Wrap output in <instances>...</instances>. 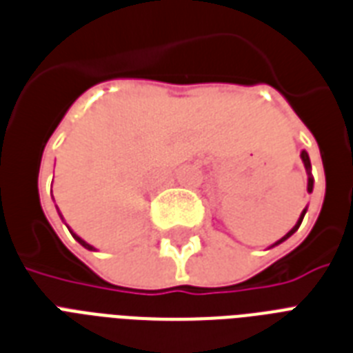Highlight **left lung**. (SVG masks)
<instances>
[{
	"instance_id": "left-lung-1",
	"label": "left lung",
	"mask_w": 353,
	"mask_h": 353,
	"mask_svg": "<svg viewBox=\"0 0 353 353\" xmlns=\"http://www.w3.org/2000/svg\"><path fill=\"white\" fill-rule=\"evenodd\" d=\"M301 159H302V163H304V168H306V172H307V192H312V190H313L312 163H310V155H307V152H306V150H302V152H301ZM306 210H307V207H306V209H304V210H302L301 218H299V221H296V223H295V227H293V229H291V231L288 232V234H285V236H282V238H280L279 241H274V243H273V245H271V247L279 245V243H282V241H285V240H288V238H290V236L293 234V232H296V229H299V227H301L302 220H304V214H306Z\"/></svg>"
}]
</instances>
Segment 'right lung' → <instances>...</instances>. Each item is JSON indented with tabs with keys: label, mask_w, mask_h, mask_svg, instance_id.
<instances>
[{
	"label": "right lung",
	"mask_w": 353,
	"mask_h": 353,
	"mask_svg": "<svg viewBox=\"0 0 353 353\" xmlns=\"http://www.w3.org/2000/svg\"><path fill=\"white\" fill-rule=\"evenodd\" d=\"M69 232H71V234H73V238H74V240H77V241H79L80 245H82V247H85V249H90V251H95V247H93V245H90V243H88V241H84V240H82V238H80L79 234H74V232L71 231V229H69Z\"/></svg>",
	"instance_id": "add662e5"
}]
</instances>
